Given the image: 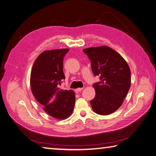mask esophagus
Segmentation results:
<instances>
[{"mask_svg":"<svg viewBox=\"0 0 156 156\" xmlns=\"http://www.w3.org/2000/svg\"><path fill=\"white\" fill-rule=\"evenodd\" d=\"M83 89V88H78V89H76V90H75V91L76 92V93H79V92H80Z\"/></svg>","mask_w":156,"mask_h":156,"instance_id":"obj_1","label":"esophagus"}]
</instances>
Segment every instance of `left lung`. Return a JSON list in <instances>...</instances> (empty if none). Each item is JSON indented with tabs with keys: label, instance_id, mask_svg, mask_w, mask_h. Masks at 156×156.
<instances>
[{
	"label": "left lung",
	"instance_id": "obj_1",
	"mask_svg": "<svg viewBox=\"0 0 156 156\" xmlns=\"http://www.w3.org/2000/svg\"><path fill=\"white\" fill-rule=\"evenodd\" d=\"M83 52L90 59L94 75L100 79L93 84L96 94L90 101L93 111L101 115L111 114L122 105L131 85L128 65L108 46L88 48Z\"/></svg>",
	"mask_w": 156,
	"mask_h": 156
}]
</instances>
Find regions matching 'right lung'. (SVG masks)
Instances as JSON below:
<instances>
[{"label":"right lung","instance_id":"obj_1","mask_svg":"<svg viewBox=\"0 0 156 156\" xmlns=\"http://www.w3.org/2000/svg\"><path fill=\"white\" fill-rule=\"evenodd\" d=\"M69 49L46 50L35 61L30 73V87L37 101L44 111L58 119L69 117L75 104L72 90L59 88L65 79L63 57Z\"/></svg>","mask_w":156,"mask_h":156}]
</instances>
